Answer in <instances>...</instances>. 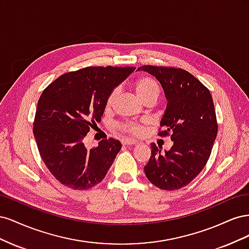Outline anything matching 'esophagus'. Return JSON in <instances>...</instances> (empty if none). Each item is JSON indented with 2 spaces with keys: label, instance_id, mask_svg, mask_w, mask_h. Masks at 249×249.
I'll return each mask as SVG.
<instances>
[{
  "label": "esophagus",
  "instance_id": "34e87169",
  "mask_svg": "<svg viewBox=\"0 0 249 249\" xmlns=\"http://www.w3.org/2000/svg\"><path fill=\"white\" fill-rule=\"evenodd\" d=\"M123 144L124 145H134V144H137V141L133 140V139H124V140H123Z\"/></svg>",
  "mask_w": 249,
  "mask_h": 249
}]
</instances>
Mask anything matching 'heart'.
Listing matches in <instances>:
<instances>
[{"mask_svg":"<svg viewBox=\"0 0 249 249\" xmlns=\"http://www.w3.org/2000/svg\"><path fill=\"white\" fill-rule=\"evenodd\" d=\"M134 89L139 99L144 103L156 102L161 93V87L159 82L150 76H142L138 78L134 83ZM118 95V88L111 90L106 100V108L111 109L114 105ZM145 122H119L115 124L116 130L124 134L131 135V136H140L144 132Z\"/></svg>","mask_w":249,"mask_h":249,"instance_id":"1","label":"heart"}]
</instances>
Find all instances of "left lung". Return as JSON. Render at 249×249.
I'll return each mask as SVG.
<instances>
[{
    "instance_id": "8db88e82",
    "label": "left lung",
    "mask_w": 249,
    "mask_h": 249,
    "mask_svg": "<svg viewBox=\"0 0 249 249\" xmlns=\"http://www.w3.org/2000/svg\"><path fill=\"white\" fill-rule=\"evenodd\" d=\"M138 70L161 83L167 107L160 123L161 137L170 136L173 145L161 153L155 143L144 166L148 180L162 190L187 186L206 166L218 132L212 95L193 74L182 69L143 65Z\"/></svg>"
}]
</instances>
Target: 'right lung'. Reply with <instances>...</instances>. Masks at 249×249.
Masks as SVG:
<instances>
[{"instance_id": "right-lung-1", "label": "right lung", "mask_w": 249, "mask_h": 249, "mask_svg": "<svg viewBox=\"0 0 249 249\" xmlns=\"http://www.w3.org/2000/svg\"><path fill=\"white\" fill-rule=\"evenodd\" d=\"M134 71L130 66H89L61 74L42 91L33 134L43 163L62 185L88 190L106 177L122 143L109 138L88 149L83 140L101 122L111 90Z\"/></svg>"}]
</instances>
